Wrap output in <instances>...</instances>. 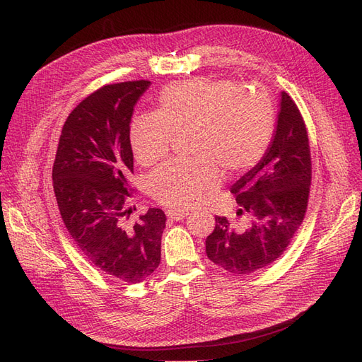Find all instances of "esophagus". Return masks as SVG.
Returning <instances> with one entry per match:
<instances>
[{
  "label": "esophagus",
  "instance_id": "1",
  "mask_svg": "<svg viewBox=\"0 0 362 362\" xmlns=\"http://www.w3.org/2000/svg\"><path fill=\"white\" fill-rule=\"evenodd\" d=\"M168 217L172 218V221H181V218L187 217L189 216V211H180V210H168L166 211Z\"/></svg>",
  "mask_w": 362,
  "mask_h": 362
}]
</instances>
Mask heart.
Wrapping results in <instances>:
<instances>
[{"label":"heart","instance_id":"heart-1","mask_svg":"<svg viewBox=\"0 0 362 362\" xmlns=\"http://www.w3.org/2000/svg\"><path fill=\"white\" fill-rule=\"evenodd\" d=\"M275 112L261 87H237L229 80L194 78L163 90L156 115L131 124L129 140L141 166L169 156L175 136L190 134L193 161H173L148 180L152 198L172 208H190L221 182V170L243 173L266 154Z\"/></svg>","mask_w":362,"mask_h":362}]
</instances>
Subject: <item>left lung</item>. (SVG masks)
<instances>
[{"mask_svg": "<svg viewBox=\"0 0 362 362\" xmlns=\"http://www.w3.org/2000/svg\"><path fill=\"white\" fill-rule=\"evenodd\" d=\"M311 154L303 119L294 101L279 95L276 127L262 158L231 185L247 221L235 228L216 216L205 250L214 264L233 275L270 266L290 245L308 205Z\"/></svg>", "mask_w": 362, "mask_h": 362, "instance_id": "left-lung-1", "label": "left lung"}]
</instances>
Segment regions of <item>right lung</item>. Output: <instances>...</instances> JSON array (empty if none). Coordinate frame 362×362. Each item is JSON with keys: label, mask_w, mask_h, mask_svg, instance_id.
I'll use <instances>...</instances> for the list:
<instances>
[{"label": "right lung", "mask_w": 362, "mask_h": 362, "mask_svg": "<svg viewBox=\"0 0 362 362\" xmlns=\"http://www.w3.org/2000/svg\"><path fill=\"white\" fill-rule=\"evenodd\" d=\"M151 81L108 84L76 105L63 125L52 168L54 193L75 245L105 275L139 284L161 258L166 216L149 208L134 225L125 217L133 173L129 124Z\"/></svg>", "instance_id": "add662e5"}]
</instances>
